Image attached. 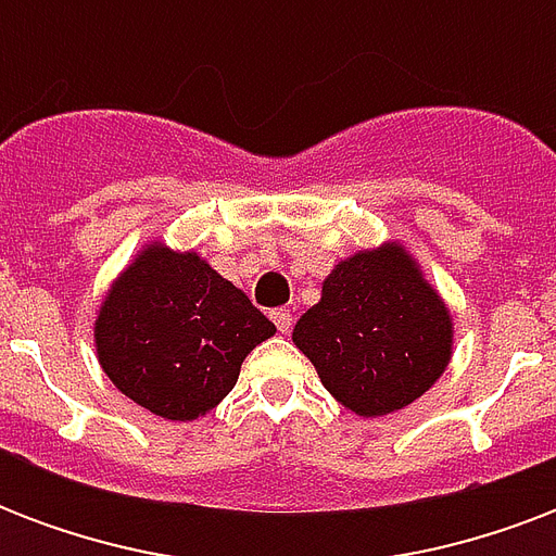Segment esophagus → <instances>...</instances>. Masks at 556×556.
I'll use <instances>...</instances> for the list:
<instances>
[{
    "mask_svg": "<svg viewBox=\"0 0 556 556\" xmlns=\"http://www.w3.org/2000/svg\"><path fill=\"white\" fill-rule=\"evenodd\" d=\"M270 320L277 323L279 331H291V326H294V314L288 312V308H277V312H270Z\"/></svg>",
    "mask_w": 556,
    "mask_h": 556,
    "instance_id": "34e87169",
    "label": "esophagus"
}]
</instances>
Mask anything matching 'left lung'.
Segmentation results:
<instances>
[{
    "label": "left lung",
    "instance_id": "8db88e82",
    "mask_svg": "<svg viewBox=\"0 0 556 556\" xmlns=\"http://www.w3.org/2000/svg\"><path fill=\"white\" fill-rule=\"evenodd\" d=\"M294 346L338 404L364 418L404 409L444 375L453 314L401 242L357 251L323 279Z\"/></svg>",
    "mask_w": 556,
    "mask_h": 556
}]
</instances>
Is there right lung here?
<instances>
[{"instance_id":"right-lung-1","label":"right lung","mask_w":556,"mask_h":556,"mask_svg":"<svg viewBox=\"0 0 556 556\" xmlns=\"http://www.w3.org/2000/svg\"><path fill=\"white\" fill-rule=\"evenodd\" d=\"M277 326L195 251L152 239L109 286L94 317L106 378L169 421H195L236 387Z\"/></svg>"}]
</instances>
